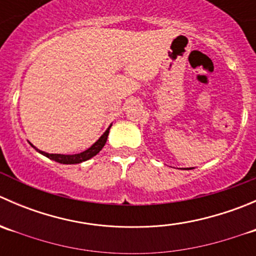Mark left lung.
<instances>
[{
	"instance_id": "1",
	"label": "left lung",
	"mask_w": 256,
	"mask_h": 256,
	"mask_svg": "<svg viewBox=\"0 0 256 256\" xmlns=\"http://www.w3.org/2000/svg\"><path fill=\"white\" fill-rule=\"evenodd\" d=\"M188 170H190V168H188Z\"/></svg>"
}]
</instances>
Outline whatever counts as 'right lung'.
<instances>
[{
	"label": "right lung",
	"mask_w": 256,
	"mask_h": 256,
	"mask_svg": "<svg viewBox=\"0 0 256 256\" xmlns=\"http://www.w3.org/2000/svg\"><path fill=\"white\" fill-rule=\"evenodd\" d=\"M112 125H110L109 128H106V131H105V132L102 134V136H100L99 140L95 141V142L92 144V146L89 147V148L85 150V151H82V152H80V154H48V152L40 151V148H37V147H36V146H33V144H30H30L33 147V148L36 150V151L40 152V154H43V156H46V157H48V158L53 160V161L58 162V164H82V162L88 161V160H90V158H92V157L96 156V154H99L100 151H102V148L105 146V144H106L108 136H109V131H110V128H112Z\"/></svg>",
	"instance_id": "obj_1"
}]
</instances>
